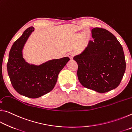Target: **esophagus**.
<instances>
[{
    "label": "esophagus",
    "instance_id": "1",
    "mask_svg": "<svg viewBox=\"0 0 132 132\" xmlns=\"http://www.w3.org/2000/svg\"><path fill=\"white\" fill-rule=\"evenodd\" d=\"M68 57L70 58V59H72L73 56H75V53L74 52H69L68 54Z\"/></svg>",
    "mask_w": 132,
    "mask_h": 132
}]
</instances>
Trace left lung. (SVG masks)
<instances>
[{"label": "left lung", "mask_w": 132, "mask_h": 132, "mask_svg": "<svg viewBox=\"0 0 132 132\" xmlns=\"http://www.w3.org/2000/svg\"><path fill=\"white\" fill-rule=\"evenodd\" d=\"M94 41L73 59L78 64L77 77L82 86L104 93L119 86L126 70L121 44L109 31L91 30Z\"/></svg>", "instance_id": "obj_1"}]
</instances>
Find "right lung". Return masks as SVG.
I'll return each mask as SVG.
<instances>
[{
	"label": "right lung",
	"instance_id": "add662e5",
	"mask_svg": "<svg viewBox=\"0 0 132 132\" xmlns=\"http://www.w3.org/2000/svg\"><path fill=\"white\" fill-rule=\"evenodd\" d=\"M34 31L30 27L24 31L10 49L7 69L13 88L25 97L37 98L50 92L56 83L58 75L70 59H52L39 65L30 64L23 57L26 43Z\"/></svg>",
	"mask_w": 132,
	"mask_h": 132
}]
</instances>
